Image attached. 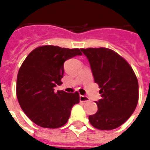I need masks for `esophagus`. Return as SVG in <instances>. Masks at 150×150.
<instances>
[{
  "label": "esophagus",
  "instance_id": "obj_1",
  "mask_svg": "<svg viewBox=\"0 0 150 150\" xmlns=\"http://www.w3.org/2000/svg\"><path fill=\"white\" fill-rule=\"evenodd\" d=\"M79 100L81 102H86V101H89V100H90V99H89V98H88V97H86V96L80 95Z\"/></svg>",
  "mask_w": 150,
  "mask_h": 150
}]
</instances>
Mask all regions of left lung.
Segmentation results:
<instances>
[{"mask_svg": "<svg viewBox=\"0 0 150 150\" xmlns=\"http://www.w3.org/2000/svg\"><path fill=\"white\" fill-rule=\"evenodd\" d=\"M87 57L101 99L98 111L89 116L93 127L113 130L127 120L139 101V83L132 67L115 51L107 48L81 49Z\"/></svg>", "mask_w": 150, "mask_h": 150, "instance_id": "left-lung-1", "label": "left lung"}]
</instances>
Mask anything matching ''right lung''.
<instances>
[{
  "label": "right lung",
  "mask_w": 150,
  "mask_h": 150,
  "mask_svg": "<svg viewBox=\"0 0 150 150\" xmlns=\"http://www.w3.org/2000/svg\"><path fill=\"white\" fill-rule=\"evenodd\" d=\"M82 55L79 49L42 45L26 57L19 68L16 95L27 117L45 128H58L67 123L73 105L79 102L78 92L54 91L61 84L64 63Z\"/></svg>",
  "instance_id": "add662e5"
}]
</instances>
